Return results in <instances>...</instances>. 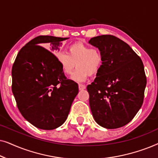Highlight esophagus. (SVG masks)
Segmentation results:
<instances>
[{
    "mask_svg": "<svg viewBox=\"0 0 158 158\" xmlns=\"http://www.w3.org/2000/svg\"><path fill=\"white\" fill-rule=\"evenodd\" d=\"M78 88H79V90H84V89H85V85H83V84H79Z\"/></svg>",
    "mask_w": 158,
    "mask_h": 158,
    "instance_id": "esophagus-1",
    "label": "esophagus"
}]
</instances>
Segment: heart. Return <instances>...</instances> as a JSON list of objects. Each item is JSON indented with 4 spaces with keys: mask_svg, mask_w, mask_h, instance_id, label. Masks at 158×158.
<instances>
[{
    "mask_svg": "<svg viewBox=\"0 0 158 158\" xmlns=\"http://www.w3.org/2000/svg\"><path fill=\"white\" fill-rule=\"evenodd\" d=\"M57 60L64 75H70L77 66V70L71 78L83 82L88 75L91 76L98 72L102 66L103 55L98 48H90L83 43L76 42L69 46L68 54H59Z\"/></svg>",
    "mask_w": 158,
    "mask_h": 158,
    "instance_id": "obj_1",
    "label": "heart"
}]
</instances>
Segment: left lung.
Masks as SVG:
<instances>
[{"label":"left lung","instance_id":"obj_1","mask_svg":"<svg viewBox=\"0 0 158 158\" xmlns=\"http://www.w3.org/2000/svg\"><path fill=\"white\" fill-rule=\"evenodd\" d=\"M88 42L103 55L102 66L87 86L93 116L104 128H119L132 120L143 103V62L129 44L113 35L96 36Z\"/></svg>","mask_w":158,"mask_h":158}]
</instances>
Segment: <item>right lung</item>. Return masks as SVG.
<instances>
[{
  "mask_svg": "<svg viewBox=\"0 0 158 158\" xmlns=\"http://www.w3.org/2000/svg\"><path fill=\"white\" fill-rule=\"evenodd\" d=\"M68 38L39 36L20 49L12 67V92L17 107L34 127L51 130L65 122L78 94V85L67 79L56 56ZM46 44L47 49L40 45Z\"/></svg>",
  "mask_w": 158,
  "mask_h": 158,
  "instance_id": "obj_1",
  "label": "right lung"
}]
</instances>
